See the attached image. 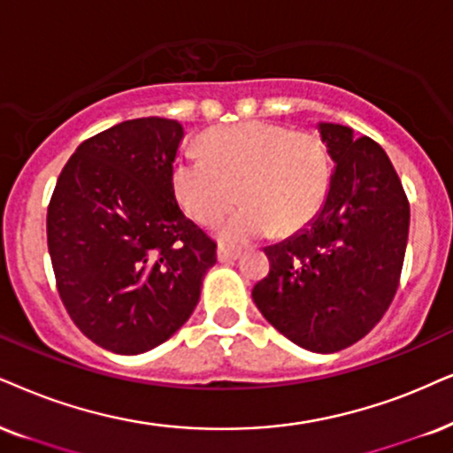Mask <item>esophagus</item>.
<instances>
[{"instance_id": "1", "label": "esophagus", "mask_w": 453, "mask_h": 453, "mask_svg": "<svg viewBox=\"0 0 453 453\" xmlns=\"http://www.w3.org/2000/svg\"><path fill=\"white\" fill-rule=\"evenodd\" d=\"M240 255H242V249H236V246L219 244V249H217V259H219L221 263H232V261H236Z\"/></svg>"}]
</instances>
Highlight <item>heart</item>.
Masks as SVG:
<instances>
[{"mask_svg": "<svg viewBox=\"0 0 453 453\" xmlns=\"http://www.w3.org/2000/svg\"><path fill=\"white\" fill-rule=\"evenodd\" d=\"M330 186V157L311 131L249 121L211 131L203 157H184L173 169L181 209L215 226L244 204L223 227L227 242H249L269 232L293 234L322 209Z\"/></svg>", "mask_w": 453, "mask_h": 453, "instance_id": "1", "label": "heart"}]
</instances>
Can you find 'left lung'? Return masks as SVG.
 Returning a JSON list of instances; mask_svg holds the SVG:
<instances>
[{"mask_svg":"<svg viewBox=\"0 0 453 453\" xmlns=\"http://www.w3.org/2000/svg\"><path fill=\"white\" fill-rule=\"evenodd\" d=\"M334 160L319 213L267 246L269 273L255 284L263 318L295 345L334 353L364 339L397 293L410 203L387 152L342 125L319 123Z\"/></svg>","mask_w":453,"mask_h":453,"instance_id":"obj_1","label":"left lung"}]
</instances>
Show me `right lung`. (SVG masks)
I'll return each mask as SVG.
<instances>
[{
    "label": "right lung",
    "mask_w": 453,
    "mask_h": 453,
    "mask_svg": "<svg viewBox=\"0 0 453 453\" xmlns=\"http://www.w3.org/2000/svg\"><path fill=\"white\" fill-rule=\"evenodd\" d=\"M184 127L123 121L85 140L56 181L48 249L68 316L112 353L150 351L192 316L217 244L181 213L173 160Z\"/></svg>",
    "instance_id": "1"
}]
</instances>
